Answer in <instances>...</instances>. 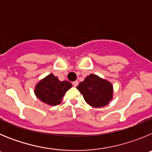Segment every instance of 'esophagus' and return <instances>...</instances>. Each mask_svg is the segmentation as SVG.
Instances as JSON below:
<instances>
[{"label": "esophagus", "mask_w": 152, "mask_h": 152, "mask_svg": "<svg viewBox=\"0 0 152 152\" xmlns=\"http://www.w3.org/2000/svg\"><path fill=\"white\" fill-rule=\"evenodd\" d=\"M72 84H73L74 87H77V86L78 85V81H77V80H75V81H74V82L72 83Z\"/></svg>", "instance_id": "obj_1"}]
</instances>
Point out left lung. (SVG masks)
<instances>
[{"label":"left lung","instance_id":"1","mask_svg":"<svg viewBox=\"0 0 152 152\" xmlns=\"http://www.w3.org/2000/svg\"><path fill=\"white\" fill-rule=\"evenodd\" d=\"M77 89L87 103L93 107L107 105L112 100L113 89L110 82L96 75H90L77 85Z\"/></svg>","mask_w":152,"mask_h":152}]
</instances>
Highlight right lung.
I'll return each mask as SVG.
<instances>
[{
    "mask_svg": "<svg viewBox=\"0 0 152 152\" xmlns=\"http://www.w3.org/2000/svg\"><path fill=\"white\" fill-rule=\"evenodd\" d=\"M71 88V83L65 80L60 81L57 77L50 74L36 84L35 94L48 105L56 106L61 103L64 94Z\"/></svg>",
    "mask_w": 152,
    "mask_h": 152,
    "instance_id": "1",
    "label": "right lung"
}]
</instances>
